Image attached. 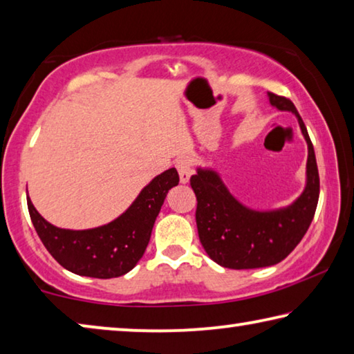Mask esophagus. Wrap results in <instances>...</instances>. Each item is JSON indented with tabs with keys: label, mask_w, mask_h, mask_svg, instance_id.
Segmentation results:
<instances>
[{
	"label": "esophagus",
	"mask_w": 354,
	"mask_h": 354,
	"mask_svg": "<svg viewBox=\"0 0 354 354\" xmlns=\"http://www.w3.org/2000/svg\"><path fill=\"white\" fill-rule=\"evenodd\" d=\"M175 167L179 173V181H181L183 184L189 183L190 175H192V160H190V157H187V156L178 157L175 162Z\"/></svg>",
	"instance_id": "esophagus-1"
}]
</instances>
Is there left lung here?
<instances>
[{"mask_svg":"<svg viewBox=\"0 0 354 354\" xmlns=\"http://www.w3.org/2000/svg\"><path fill=\"white\" fill-rule=\"evenodd\" d=\"M269 102L298 116L308 147L307 186L291 206L260 212L234 200L214 171L198 168L197 175L190 176V186L197 197L198 238L206 254L223 268L254 269L277 265L301 243L315 216L319 176L304 121L288 97L269 93Z\"/></svg>","mask_w":354,"mask_h":354,"instance_id":"8db88e82","label":"left lung"}]
</instances>
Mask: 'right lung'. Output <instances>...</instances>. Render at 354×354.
Wrapping results in <instances>:
<instances>
[{"mask_svg":"<svg viewBox=\"0 0 354 354\" xmlns=\"http://www.w3.org/2000/svg\"><path fill=\"white\" fill-rule=\"evenodd\" d=\"M178 183L176 168H170L140 192L124 214L93 230L74 232L53 227L36 211L30 197L28 211L42 244L67 271L96 279L120 277L143 257L167 192Z\"/></svg>","mask_w":354,"mask_h":354,"instance_id":"right-lung-1","label":"right lung"}]
</instances>
